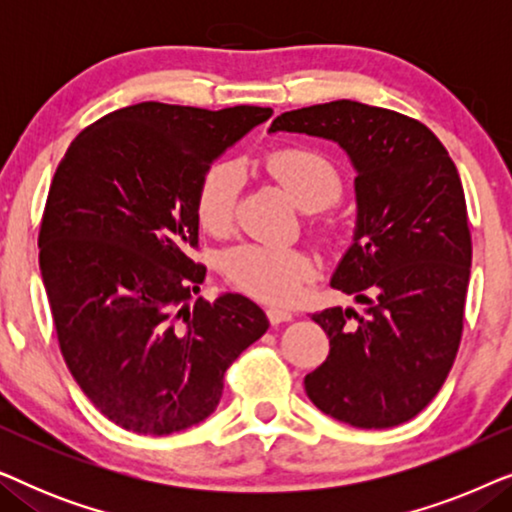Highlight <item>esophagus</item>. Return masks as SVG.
<instances>
[{
  "label": "esophagus",
  "mask_w": 512,
  "mask_h": 512,
  "mask_svg": "<svg viewBox=\"0 0 512 512\" xmlns=\"http://www.w3.org/2000/svg\"><path fill=\"white\" fill-rule=\"evenodd\" d=\"M268 319L272 321V324H284V321L293 319V312L284 310V307L272 305V307H268Z\"/></svg>",
  "instance_id": "esophagus-1"
}]
</instances>
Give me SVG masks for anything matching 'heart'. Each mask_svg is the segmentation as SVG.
<instances>
[{"label":"heart","mask_w":512,"mask_h":512,"mask_svg":"<svg viewBox=\"0 0 512 512\" xmlns=\"http://www.w3.org/2000/svg\"><path fill=\"white\" fill-rule=\"evenodd\" d=\"M268 170L286 188L293 202L307 212L326 209L340 198L342 179L335 165L319 151L282 146L268 156ZM242 170L235 163H214L202 177L195 195V214L209 233H226L233 226ZM228 279L251 296L270 303H289L314 275L312 258L298 249L242 244L223 258Z\"/></svg>","instance_id":"obj_1"}]
</instances>
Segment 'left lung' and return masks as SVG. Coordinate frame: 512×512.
I'll return each instance as SVG.
<instances>
[{
	"instance_id": "obj_1",
	"label": "left lung",
	"mask_w": 512,
	"mask_h": 512,
	"mask_svg": "<svg viewBox=\"0 0 512 512\" xmlns=\"http://www.w3.org/2000/svg\"><path fill=\"white\" fill-rule=\"evenodd\" d=\"M268 132L335 142L356 172V226L331 286L366 310L312 314L331 352L305 375L307 396L356 429L408 422L443 387L464 328L471 233L457 167L426 125L354 100L286 111Z\"/></svg>"
}]
</instances>
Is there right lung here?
<instances>
[{
	"mask_svg": "<svg viewBox=\"0 0 512 512\" xmlns=\"http://www.w3.org/2000/svg\"><path fill=\"white\" fill-rule=\"evenodd\" d=\"M270 107L139 102L69 144L48 191L39 268L69 373L123 429L170 436L216 410L223 375L268 331L254 300L198 298L195 195Z\"/></svg>",
	"mask_w": 512,
	"mask_h": 512,
	"instance_id": "right-lung-1",
	"label": "right lung"
}]
</instances>
